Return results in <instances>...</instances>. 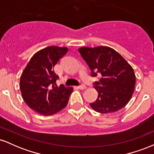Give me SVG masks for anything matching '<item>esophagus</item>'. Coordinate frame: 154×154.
I'll return each mask as SVG.
<instances>
[{
  "instance_id": "34e87169",
  "label": "esophagus",
  "mask_w": 154,
  "mask_h": 154,
  "mask_svg": "<svg viewBox=\"0 0 154 154\" xmlns=\"http://www.w3.org/2000/svg\"><path fill=\"white\" fill-rule=\"evenodd\" d=\"M78 88L79 90H85L86 88V86L84 85H81L78 86Z\"/></svg>"
}]
</instances>
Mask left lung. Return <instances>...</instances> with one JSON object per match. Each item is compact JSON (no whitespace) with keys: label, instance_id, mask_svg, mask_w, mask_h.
I'll return each instance as SVG.
<instances>
[{"label":"left lung","instance_id":"1","mask_svg":"<svg viewBox=\"0 0 154 154\" xmlns=\"http://www.w3.org/2000/svg\"><path fill=\"white\" fill-rule=\"evenodd\" d=\"M78 51L91 70L92 77L101 75L99 81L94 83L98 98L90 103L92 109L108 114L125 107L135 89V75L132 67L111 48L83 47Z\"/></svg>","mask_w":154,"mask_h":154}]
</instances>
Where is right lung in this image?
<instances>
[{
  "instance_id": "1",
  "label": "right lung",
  "mask_w": 154,
  "mask_h": 154,
  "mask_svg": "<svg viewBox=\"0 0 154 154\" xmlns=\"http://www.w3.org/2000/svg\"><path fill=\"white\" fill-rule=\"evenodd\" d=\"M68 51L66 47L49 46L31 58L20 79V90L24 102L38 114H56L66 106L72 88L58 86L59 76L54 66Z\"/></svg>"
}]
</instances>
